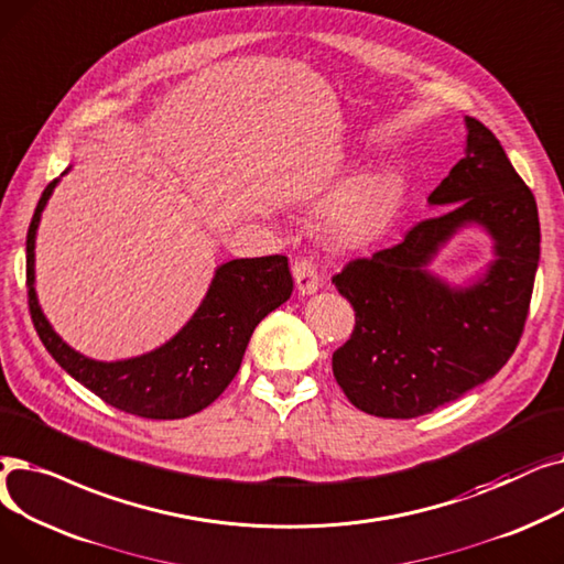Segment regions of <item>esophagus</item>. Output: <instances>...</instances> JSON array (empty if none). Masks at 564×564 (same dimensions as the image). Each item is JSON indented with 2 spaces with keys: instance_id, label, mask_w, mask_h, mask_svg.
<instances>
[{
  "instance_id": "34e87169",
  "label": "esophagus",
  "mask_w": 564,
  "mask_h": 564,
  "mask_svg": "<svg viewBox=\"0 0 564 564\" xmlns=\"http://www.w3.org/2000/svg\"><path fill=\"white\" fill-rule=\"evenodd\" d=\"M293 280H296V286L301 293H314L318 289V271L312 259L299 257L291 265Z\"/></svg>"
}]
</instances>
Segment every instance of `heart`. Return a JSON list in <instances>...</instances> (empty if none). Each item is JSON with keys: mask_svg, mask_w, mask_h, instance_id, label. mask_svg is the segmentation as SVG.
<instances>
[{"mask_svg": "<svg viewBox=\"0 0 564 564\" xmlns=\"http://www.w3.org/2000/svg\"><path fill=\"white\" fill-rule=\"evenodd\" d=\"M394 199V183L386 174H371L356 181L335 202L328 216V229L339 243L356 246L379 234L386 225Z\"/></svg>", "mask_w": 564, "mask_h": 564, "instance_id": "b5f03b06", "label": "heart"}]
</instances>
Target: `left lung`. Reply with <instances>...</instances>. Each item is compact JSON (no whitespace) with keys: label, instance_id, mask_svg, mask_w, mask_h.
Instances as JSON below:
<instances>
[{"label":"left lung","instance_id":"left-lung-1","mask_svg":"<svg viewBox=\"0 0 564 564\" xmlns=\"http://www.w3.org/2000/svg\"><path fill=\"white\" fill-rule=\"evenodd\" d=\"M466 126V155L429 195L454 206L333 275L356 312L333 373L369 415L409 420L449 404L498 373L523 335L540 263L538 202L494 132L473 117ZM468 221L488 227L499 259L485 281L449 290L423 265Z\"/></svg>","mask_w":564,"mask_h":564}]
</instances>
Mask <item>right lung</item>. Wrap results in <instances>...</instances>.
Listing matches in <instances>:
<instances>
[{
	"instance_id": "right-lung-1",
	"label": "right lung",
	"mask_w": 564,
	"mask_h": 564,
	"mask_svg": "<svg viewBox=\"0 0 564 564\" xmlns=\"http://www.w3.org/2000/svg\"><path fill=\"white\" fill-rule=\"evenodd\" d=\"M55 185L57 178L47 183L26 231V303L47 354L105 404L130 415L176 420L213 404L236 377L259 321L291 296L289 259L271 254L223 263L195 316L165 346L121 362L89 360L52 330L34 291V240Z\"/></svg>"
}]
</instances>
